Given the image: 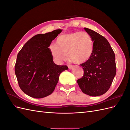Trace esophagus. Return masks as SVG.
<instances>
[{
  "mask_svg": "<svg viewBox=\"0 0 130 130\" xmlns=\"http://www.w3.org/2000/svg\"><path fill=\"white\" fill-rule=\"evenodd\" d=\"M74 66H72V65H68V68L69 69H72L74 68Z\"/></svg>",
  "mask_w": 130,
  "mask_h": 130,
  "instance_id": "34e87169",
  "label": "esophagus"
}]
</instances>
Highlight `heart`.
I'll return each mask as SVG.
<instances>
[{
	"label": "heart",
	"instance_id": "heart-1",
	"mask_svg": "<svg viewBox=\"0 0 130 130\" xmlns=\"http://www.w3.org/2000/svg\"><path fill=\"white\" fill-rule=\"evenodd\" d=\"M51 55L59 63L64 61L68 54L69 60L75 64H83L89 61L93 52V41L85 31H74L60 35L56 45H51Z\"/></svg>",
	"mask_w": 130,
	"mask_h": 130
}]
</instances>
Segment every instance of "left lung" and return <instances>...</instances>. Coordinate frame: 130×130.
<instances>
[{"label": "left lung", "mask_w": 130, "mask_h": 130, "mask_svg": "<svg viewBox=\"0 0 130 130\" xmlns=\"http://www.w3.org/2000/svg\"><path fill=\"white\" fill-rule=\"evenodd\" d=\"M93 41V52L89 61L80 64L84 75L77 82L81 91L89 96L104 94L110 89L116 73L115 55L107 39L84 28Z\"/></svg>", "instance_id": "left-lung-1"}]
</instances>
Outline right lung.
Listing matches in <instances>:
<instances>
[{
	"instance_id": "right-lung-1",
	"label": "right lung",
	"mask_w": 130,
	"mask_h": 130,
	"mask_svg": "<svg viewBox=\"0 0 130 130\" xmlns=\"http://www.w3.org/2000/svg\"><path fill=\"white\" fill-rule=\"evenodd\" d=\"M61 31L57 29L34 36L18 54L15 73L20 88L30 97L43 98L52 93L60 74L68 69L54 62L48 48Z\"/></svg>"
}]
</instances>
